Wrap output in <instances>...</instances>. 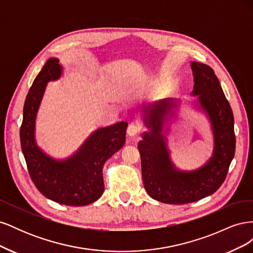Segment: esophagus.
<instances>
[{
    "label": "esophagus",
    "instance_id": "obj_1",
    "mask_svg": "<svg viewBox=\"0 0 253 253\" xmlns=\"http://www.w3.org/2000/svg\"><path fill=\"white\" fill-rule=\"evenodd\" d=\"M141 128L142 127H141V126L139 124H135V122H132V124L127 126L126 133H127L128 136L134 137V136H136L137 134H138L141 131Z\"/></svg>",
    "mask_w": 253,
    "mask_h": 253
}]
</instances>
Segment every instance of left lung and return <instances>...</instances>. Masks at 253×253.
Returning a JSON list of instances; mask_svg holds the SVG:
<instances>
[{
  "label": "left lung",
  "mask_w": 253,
  "mask_h": 253,
  "mask_svg": "<svg viewBox=\"0 0 253 253\" xmlns=\"http://www.w3.org/2000/svg\"><path fill=\"white\" fill-rule=\"evenodd\" d=\"M194 77V102L209 118L214 139L212 157L193 171L174 166L167 145L164 126L175 116V99H164L143 108V120L150 128L138 143L144 189L154 200L182 205L213 194L224 182L235 153L233 113L213 70L200 62H191ZM168 132V128L165 133Z\"/></svg>",
  "instance_id": "1"
}]
</instances>
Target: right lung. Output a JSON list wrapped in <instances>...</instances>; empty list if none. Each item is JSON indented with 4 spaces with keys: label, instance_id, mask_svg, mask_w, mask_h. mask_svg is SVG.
I'll return each instance as SVG.
<instances>
[{
    "label": "right lung",
    "instance_id": "add662e5",
    "mask_svg": "<svg viewBox=\"0 0 253 253\" xmlns=\"http://www.w3.org/2000/svg\"><path fill=\"white\" fill-rule=\"evenodd\" d=\"M62 75L59 59L50 58L38 74L26 96L20 139L30 178L49 200L66 206H85L100 198L104 191V163L125 145L127 122L99 128L66 159H55L38 147L35 139L37 113L47 82Z\"/></svg>",
    "mask_w": 253,
    "mask_h": 253
}]
</instances>
